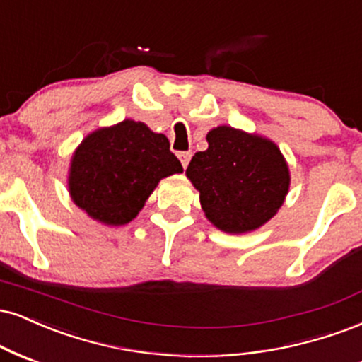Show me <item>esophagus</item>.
<instances>
[{
  "mask_svg": "<svg viewBox=\"0 0 362 362\" xmlns=\"http://www.w3.org/2000/svg\"><path fill=\"white\" fill-rule=\"evenodd\" d=\"M178 158H180L182 167L187 168V167H189L190 158H192V151H182V153H178Z\"/></svg>",
  "mask_w": 362,
  "mask_h": 362,
  "instance_id": "1",
  "label": "esophagus"
}]
</instances>
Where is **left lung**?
<instances>
[{"label": "left lung", "mask_w": 362, "mask_h": 362, "mask_svg": "<svg viewBox=\"0 0 362 362\" xmlns=\"http://www.w3.org/2000/svg\"><path fill=\"white\" fill-rule=\"evenodd\" d=\"M185 175L214 228L245 234L267 224L285 202L290 168L275 141L223 124L207 133Z\"/></svg>", "instance_id": "obj_1"}]
</instances>
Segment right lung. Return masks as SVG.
<instances>
[{
	"mask_svg": "<svg viewBox=\"0 0 362 362\" xmlns=\"http://www.w3.org/2000/svg\"><path fill=\"white\" fill-rule=\"evenodd\" d=\"M182 172L165 134L124 119L82 139L72 153L67 187L72 202L94 221L124 226L145 207L162 178Z\"/></svg>",
	"mask_w": 362,
	"mask_h": 362,
	"instance_id": "add662e5",
	"label": "right lung"
}]
</instances>
